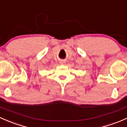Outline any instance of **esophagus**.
I'll use <instances>...</instances> for the list:
<instances>
[{
  "label": "esophagus",
  "instance_id": "obj_1",
  "mask_svg": "<svg viewBox=\"0 0 127 127\" xmlns=\"http://www.w3.org/2000/svg\"><path fill=\"white\" fill-rule=\"evenodd\" d=\"M65 63V62L64 61H60V64H64Z\"/></svg>",
  "mask_w": 127,
  "mask_h": 127
}]
</instances>
